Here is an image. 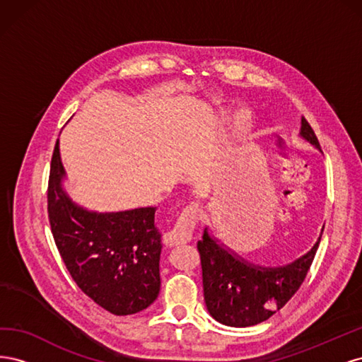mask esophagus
Wrapping results in <instances>:
<instances>
[{
	"label": "esophagus",
	"mask_w": 362,
	"mask_h": 362,
	"mask_svg": "<svg viewBox=\"0 0 362 362\" xmlns=\"http://www.w3.org/2000/svg\"><path fill=\"white\" fill-rule=\"evenodd\" d=\"M199 218V205L190 204L182 210L177 223H175L172 231L168 234V245L169 246H180L189 243L193 238L194 226Z\"/></svg>",
	"instance_id": "1"
}]
</instances>
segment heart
Wrapping results in <instances>:
<instances>
[{
    "label": "heart",
    "instance_id": "obj_1",
    "mask_svg": "<svg viewBox=\"0 0 362 362\" xmlns=\"http://www.w3.org/2000/svg\"><path fill=\"white\" fill-rule=\"evenodd\" d=\"M250 125V115L247 110H242L238 115H237V119H235V129L238 131V133H243V131H246Z\"/></svg>",
    "mask_w": 362,
    "mask_h": 362
}]
</instances>
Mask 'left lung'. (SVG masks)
Masks as SVG:
<instances>
[{"mask_svg":"<svg viewBox=\"0 0 362 362\" xmlns=\"http://www.w3.org/2000/svg\"><path fill=\"white\" fill-rule=\"evenodd\" d=\"M300 134L320 149L319 139L306 119H302ZM320 238L308 254L286 264L259 266L225 249L204 231L198 250L208 313L217 322L234 327L254 326L267 320L302 286Z\"/></svg>","mask_w":362,"mask_h":362,"instance_id":"obj_1","label":"left lung"}]
</instances>
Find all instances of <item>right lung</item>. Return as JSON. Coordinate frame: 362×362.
<instances>
[{
    "label": "right lung",
    "mask_w": 362,
    "mask_h": 362,
    "mask_svg": "<svg viewBox=\"0 0 362 362\" xmlns=\"http://www.w3.org/2000/svg\"><path fill=\"white\" fill-rule=\"evenodd\" d=\"M63 173L57 140L48 180V218L72 279L115 315L148 308L160 291L161 235L154 221L156 208L89 213L63 192Z\"/></svg>",
    "instance_id": "right-lung-1"
}]
</instances>
